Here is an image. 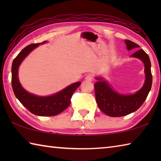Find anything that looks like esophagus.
<instances>
[{
  "label": "esophagus",
  "mask_w": 161,
  "mask_h": 161,
  "mask_svg": "<svg viewBox=\"0 0 161 161\" xmlns=\"http://www.w3.org/2000/svg\"><path fill=\"white\" fill-rule=\"evenodd\" d=\"M94 79V76L92 75H87L85 77V80L87 81H92Z\"/></svg>",
  "instance_id": "1"
}]
</instances>
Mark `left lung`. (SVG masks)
<instances>
[{
    "mask_svg": "<svg viewBox=\"0 0 161 161\" xmlns=\"http://www.w3.org/2000/svg\"><path fill=\"white\" fill-rule=\"evenodd\" d=\"M127 49H138L140 46L129 40H125ZM131 57L141 59L145 65L146 81L140 90L134 94L123 95L117 93L102 78H97L98 81L94 84L95 97L100 110L111 117H119L134 112L146 99L151 89L153 77L149 57L142 49L132 54Z\"/></svg>",
    "mask_w": 161,
    "mask_h": 161,
    "instance_id": "obj_1",
    "label": "left lung"
}]
</instances>
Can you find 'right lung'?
I'll use <instances>...</instances> for the list:
<instances>
[{
	"mask_svg": "<svg viewBox=\"0 0 161 161\" xmlns=\"http://www.w3.org/2000/svg\"><path fill=\"white\" fill-rule=\"evenodd\" d=\"M45 41L42 43H45ZM40 44H31L21 50L14 59L12 64V87L15 97L29 111L35 115L53 116L60 114L69 107L73 93L80 85L81 82H75L68 86L63 90L50 97H38L27 92L19 81L18 70L22 61Z\"/></svg>",
	"mask_w": 161,
	"mask_h": 161,
	"instance_id": "right-lung-1",
	"label": "right lung"
}]
</instances>
